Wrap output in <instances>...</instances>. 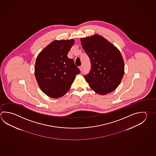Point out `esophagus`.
<instances>
[{
	"mask_svg": "<svg viewBox=\"0 0 156 156\" xmlns=\"http://www.w3.org/2000/svg\"><path fill=\"white\" fill-rule=\"evenodd\" d=\"M79 68H80V71H82L83 70V66H80V67H79Z\"/></svg>",
	"mask_w": 156,
	"mask_h": 156,
	"instance_id": "obj_1",
	"label": "esophagus"
}]
</instances>
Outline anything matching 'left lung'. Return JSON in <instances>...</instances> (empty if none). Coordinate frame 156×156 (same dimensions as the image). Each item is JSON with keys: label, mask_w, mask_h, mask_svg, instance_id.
<instances>
[{"label": "left lung", "mask_w": 156, "mask_h": 156, "mask_svg": "<svg viewBox=\"0 0 156 156\" xmlns=\"http://www.w3.org/2000/svg\"><path fill=\"white\" fill-rule=\"evenodd\" d=\"M90 59V73L84 76L93 90L101 95L115 90L123 78L125 65L117 47L99 34L80 38Z\"/></svg>", "instance_id": "obj_1"}]
</instances>
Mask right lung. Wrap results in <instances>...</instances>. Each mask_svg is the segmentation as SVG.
Segmentation results:
<instances>
[{"label": "right lung", "instance_id": "right-lung-1", "mask_svg": "<svg viewBox=\"0 0 156 156\" xmlns=\"http://www.w3.org/2000/svg\"><path fill=\"white\" fill-rule=\"evenodd\" d=\"M74 40L51 42L39 53L36 59L35 76L41 90L49 97H63L71 88L80 69L67 55Z\"/></svg>", "mask_w": 156, "mask_h": 156}]
</instances>
